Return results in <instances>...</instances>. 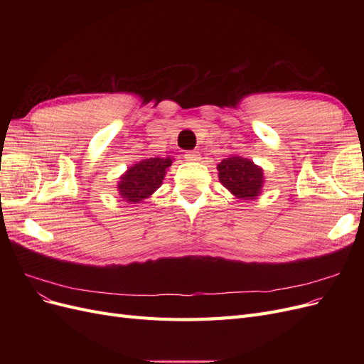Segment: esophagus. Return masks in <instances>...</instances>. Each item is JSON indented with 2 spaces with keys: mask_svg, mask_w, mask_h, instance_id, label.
<instances>
[{
  "mask_svg": "<svg viewBox=\"0 0 364 364\" xmlns=\"http://www.w3.org/2000/svg\"><path fill=\"white\" fill-rule=\"evenodd\" d=\"M185 159H186V161H190V162L200 161V155H199V151H196V150H190V151H186V153H185Z\"/></svg>",
  "mask_w": 364,
  "mask_h": 364,
  "instance_id": "esophagus-1",
  "label": "esophagus"
}]
</instances>
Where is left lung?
<instances>
[{
  "mask_svg": "<svg viewBox=\"0 0 364 364\" xmlns=\"http://www.w3.org/2000/svg\"><path fill=\"white\" fill-rule=\"evenodd\" d=\"M218 178L238 199H253L261 191L262 170L246 158L230 156L218 164Z\"/></svg>",
  "mask_w": 364,
  "mask_h": 364,
  "instance_id": "left-lung-1",
  "label": "left lung"
}]
</instances>
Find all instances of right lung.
Masks as SVG:
<instances>
[{
	"instance_id": "add662e5",
	"label": "right lung",
	"mask_w": 364,
	"mask_h": 364,
	"mask_svg": "<svg viewBox=\"0 0 364 364\" xmlns=\"http://www.w3.org/2000/svg\"><path fill=\"white\" fill-rule=\"evenodd\" d=\"M171 165L170 158H149L130 167L126 174L121 176L118 191L123 200L141 202L159 188L165 171Z\"/></svg>"
}]
</instances>
